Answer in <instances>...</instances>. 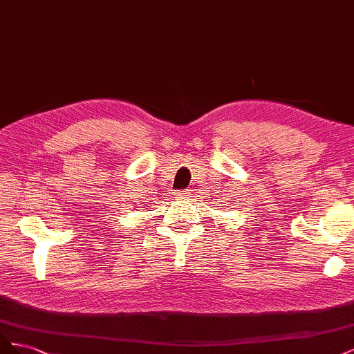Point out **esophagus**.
I'll use <instances>...</instances> for the list:
<instances>
[{
    "label": "esophagus",
    "instance_id": "esophagus-1",
    "mask_svg": "<svg viewBox=\"0 0 354 354\" xmlns=\"http://www.w3.org/2000/svg\"><path fill=\"white\" fill-rule=\"evenodd\" d=\"M189 196V192L187 190H180L178 194H177V198L178 199H186Z\"/></svg>",
    "mask_w": 354,
    "mask_h": 354
}]
</instances>
